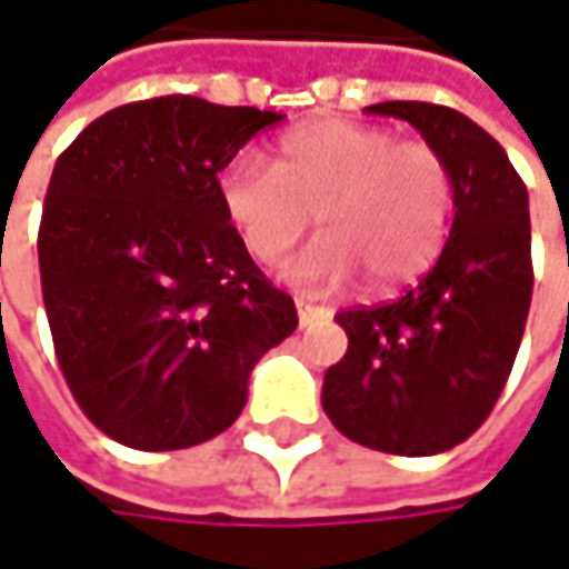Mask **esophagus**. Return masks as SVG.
<instances>
[{"mask_svg":"<svg viewBox=\"0 0 569 569\" xmlns=\"http://www.w3.org/2000/svg\"><path fill=\"white\" fill-rule=\"evenodd\" d=\"M296 312H299V326H312V322L332 319V309L329 306H312L306 299H296Z\"/></svg>","mask_w":569,"mask_h":569,"instance_id":"1","label":"esophagus"}]
</instances>
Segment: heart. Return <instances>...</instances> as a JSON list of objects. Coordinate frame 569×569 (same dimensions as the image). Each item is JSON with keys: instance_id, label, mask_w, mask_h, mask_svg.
<instances>
[{"instance_id": "obj_1", "label": "heart", "mask_w": 569, "mask_h": 569, "mask_svg": "<svg viewBox=\"0 0 569 569\" xmlns=\"http://www.w3.org/2000/svg\"><path fill=\"white\" fill-rule=\"evenodd\" d=\"M217 197L257 263H277L316 213L322 233L286 263V280L339 286L359 267L372 289H392L438 260L455 173L428 141H396L389 128L359 121H312L277 144L273 168L253 154L233 158Z\"/></svg>"}]
</instances>
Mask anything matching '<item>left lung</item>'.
<instances>
[{
	"label": "left lung",
	"mask_w": 569,
	"mask_h": 569,
	"mask_svg": "<svg viewBox=\"0 0 569 569\" xmlns=\"http://www.w3.org/2000/svg\"><path fill=\"white\" fill-rule=\"evenodd\" d=\"M455 173V223L438 263L405 296L336 316L346 356L322 379V408L352 441L428 458L471 438L511 376L530 292L527 187L505 148L455 108L382 101Z\"/></svg>",
	"instance_id": "1"
}]
</instances>
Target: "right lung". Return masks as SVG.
<instances>
[{"label": "right lung", "mask_w": 569, "mask_h": 569, "mask_svg": "<svg viewBox=\"0 0 569 569\" xmlns=\"http://www.w3.org/2000/svg\"><path fill=\"white\" fill-rule=\"evenodd\" d=\"M283 114L164 94L91 121L56 161L39 227L58 366L114 441L177 451L227 431L296 306L250 260L220 171Z\"/></svg>", "instance_id": "1"}]
</instances>
